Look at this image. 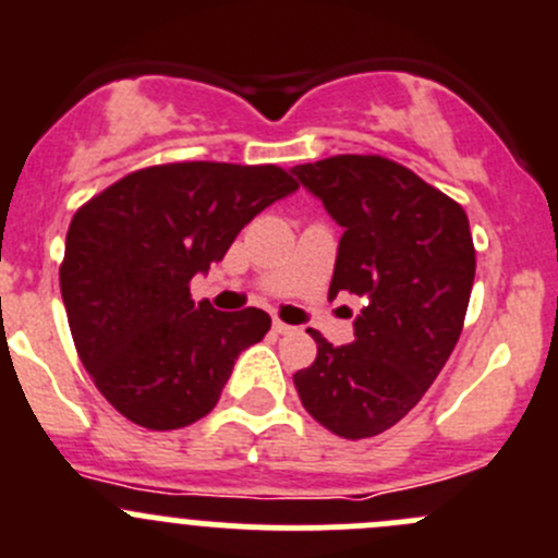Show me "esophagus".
Instances as JSON below:
<instances>
[{"label":"esophagus","instance_id":"1","mask_svg":"<svg viewBox=\"0 0 558 558\" xmlns=\"http://www.w3.org/2000/svg\"><path fill=\"white\" fill-rule=\"evenodd\" d=\"M274 331L276 333H293L295 328L288 326V323H282V320H274Z\"/></svg>","mask_w":558,"mask_h":558}]
</instances>
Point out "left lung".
<instances>
[{"instance_id": "left-lung-1", "label": "left lung", "mask_w": 558, "mask_h": 558, "mask_svg": "<svg viewBox=\"0 0 558 558\" xmlns=\"http://www.w3.org/2000/svg\"><path fill=\"white\" fill-rule=\"evenodd\" d=\"M293 174L342 227L328 295L367 301L350 344L310 328L317 359L293 380L310 416L359 441L400 422L458 344L476 270L469 216L380 156L323 158Z\"/></svg>"}]
</instances>
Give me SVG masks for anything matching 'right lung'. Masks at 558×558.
Listing matches in <instances>:
<instances>
[{
    "mask_svg": "<svg viewBox=\"0 0 558 558\" xmlns=\"http://www.w3.org/2000/svg\"><path fill=\"white\" fill-rule=\"evenodd\" d=\"M295 189L274 163L183 161L125 174L76 210L62 301L78 359L125 418L178 429L214 411L235 359L268 333L270 317L194 304L189 282Z\"/></svg>",
    "mask_w": 558,
    "mask_h": 558,
    "instance_id": "right-lung-1",
    "label": "right lung"
}]
</instances>
